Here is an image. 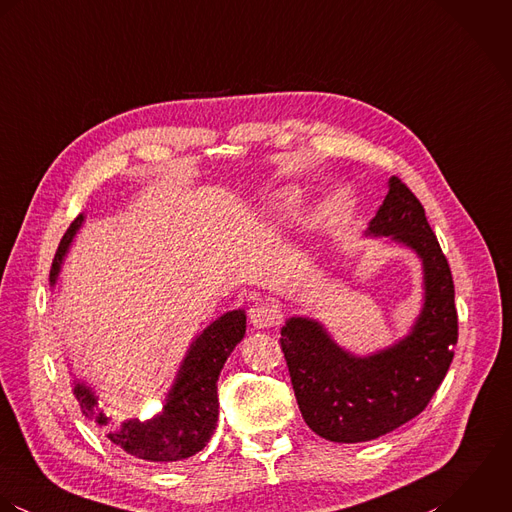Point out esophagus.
Masks as SVG:
<instances>
[{
	"mask_svg": "<svg viewBox=\"0 0 512 512\" xmlns=\"http://www.w3.org/2000/svg\"><path fill=\"white\" fill-rule=\"evenodd\" d=\"M279 314L271 301H259L249 308V322L255 328H271L277 322Z\"/></svg>",
	"mask_w": 512,
	"mask_h": 512,
	"instance_id": "34e87169",
	"label": "esophagus"
}]
</instances>
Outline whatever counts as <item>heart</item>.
Masks as SVG:
<instances>
[{
  "label": "heart",
  "instance_id": "1",
  "mask_svg": "<svg viewBox=\"0 0 512 512\" xmlns=\"http://www.w3.org/2000/svg\"><path fill=\"white\" fill-rule=\"evenodd\" d=\"M295 202H297L295 192H293V190H283V192H279V194H275V196H273V200H271V207H273V209H277V211H287V209H291V207H293Z\"/></svg>",
  "mask_w": 512,
  "mask_h": 512
}]
</instances>
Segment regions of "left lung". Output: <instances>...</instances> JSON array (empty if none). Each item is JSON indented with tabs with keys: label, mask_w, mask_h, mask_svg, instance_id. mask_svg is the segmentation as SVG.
Wrapping results in <instances>:
<instances>
[{
	"label": "left lung",
	"mask_w": 512,
	"mask_h": 512,
	"mask_svg": "<svg viewBox=\"0 0 512 512\" xmlns=\"http://www.w3.org/2000/svg\"><path fill=\"white\" fill-rule=\"evenodd\" d=\"M366 237H386L421 263L423 303L408 334L360 356L342 348L314 318L291 316L281 328L301 413L316 435L334 443L372 441L419 415L443 382L457 344L447 259L423 205L398 178L388 180V194Z\"/></svg>",
	"instance_id": "8db88e82"
}]
</instances>
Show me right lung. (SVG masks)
Segmentation results:
<instances>
[{"instance_id":"1","label":"right lung","mask_w":512,"mask_h":512,"mask_svg":"<svg viewBox=\"0 0 512 512\" xmlns=\"http://www.w3.org/2000/svg\"><path fill=\"white\" fill-rule=\"evenodd\" d=\"M83 223L85 213L63 235L49 273L51 287L57 283L69 247ZM245 324L247 316L243 308L229 310L207 324L188 346L176 378L166 392L164 406L150 419L114 421V415L101 406L97 392L87 382L75 378L73 394L83 415L104 427L108 431L106 437L132 457L172 463L196 455L215 431L219 415L217 380L229 354L243 340Z\"/></svg>"}]
</instances>
